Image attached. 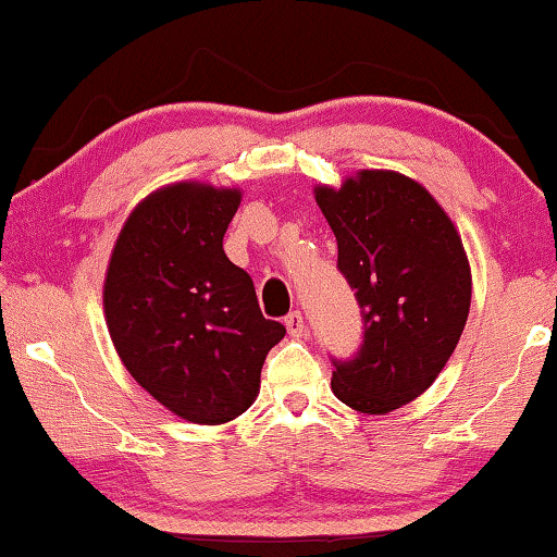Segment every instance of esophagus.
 <instances>
[{
    "mask_svg": "<svg viewBox=\"0 0 557 557\" xmlns=\"http://www.w3.org/2000/svg\"><path fill=\"white\" fill-rule=\"evenodd\" d=\"M285 327H287V333H289V335H300V333H302V327H305V318H302V312H300V310H293V312H289V315L285 318Z\"/></svg>",
    "mask_w": 557,
    "mask_h": 557,
    "instance_id": "1",
    "label": "esophagus"
}]
</instances>
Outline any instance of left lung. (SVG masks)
Instances as JSON below:
<instances>
[{
    "label": "left lung",
    "instance_id": "left-lung-1",
    "mask_svg": "<svg viewBox=\"0 0 557 557\" xmlns=\"http://www.w3.org/2000/svg\"><path fill=\"white\" fill-rule=\"evenodd\" d=\"M315 201L363 318L358 354L333 358V394L360 413H388L432 386L465 331L472 272L461 237L432 194L396 171L315 186Z\"/></svg>",
    "mask_w": 557,
    "mask_h": 557
}]
</instances>
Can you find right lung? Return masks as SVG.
<instances>
[{"instance_id": "obj_1", "label": "right lung", "mask_w": 557, "mask_h": 557, "mask_svg": "<svg viewBox=\"0 0 557 557\" xmlns=\"http://www.w3.org/2000/svg\"><path fill=\"white\" fill-rule=\"evenodd\" d=\"M237 189L182 182L131 211L108 264L103 308L123 366L194 424H224L260 391L285 325L262 315L252 277L224 255Z\"/></svg>"}]
</instances>
